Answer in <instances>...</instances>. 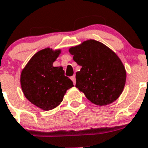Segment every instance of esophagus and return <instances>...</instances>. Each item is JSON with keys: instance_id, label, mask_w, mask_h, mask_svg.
Listing matches in <instances>:
<instances>
[{"instance_id": "esophagus-1", "label": "esophagus", "mask_w": 148, "mask_h": 148, "mask_svg": "<svg viewBox=\"0 0 148 148\" xmlns=\"http://www.w3.org/2000/svg\"><path fill=\"white\" fill-rule=\"evenodd\" d=\"M70 78H71V80L73 81V84H74V85H75V83H76V79H75V75H73V76H72Z\"/></svg>"}]
</instances>
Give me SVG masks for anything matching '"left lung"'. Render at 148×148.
Segmentation results:
<instances>
[{
  "instance_id": "8db88e82",
  "label": "left lung",
  "mask_w": 148,
  "mask_h": 148,
  "mask_svg": "<svg viewBox=\"0 0 148 148\" xmlns=\"http://www.w3.org/2000/svg\"><path fill=\"white\" fill-rule=\"evenodd\" d=\"M69 52L82 66L75 75V87L89 101L95 105L104 106L119 97L126 82V70L112 49L90 39L70 47Z\"/></svg>"
}]
</instances>
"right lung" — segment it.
Listing matches in <instances>:
<instances>
[{
    "label": "right lung",
    "mask_w": 148,
    "mask_h": 148,
    "mask_svg": "<svg viewBox=\"0 0 148 148\" xmlns=\"http://www.w3.org/2000/svg\"><path fill=\"white\" fill-rule=\"evenodd\" d=\"M61 53V49L49 47L38 51L21 73L23 95L42 110H50L58 107L66 90L74 86L70 78L64 75L62 66L53 65Z\"/></svg>",
    "instance_id": "obj_1"
}]
</instances>
